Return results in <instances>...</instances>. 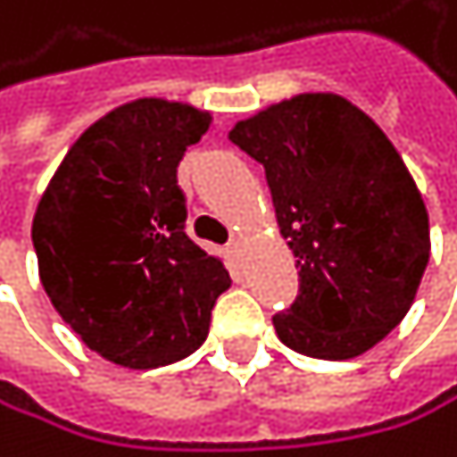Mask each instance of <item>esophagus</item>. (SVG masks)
Returning <instances> with one entry per match:
<instances>
[{
	"mask_svg": "<svg viewBox=\"0 0 457 457\" xmlns=\"http://www.w3.org/2000/svg\"><path fill=\"white\" fill-rule=\"evenodd\" d=\"M227 255H230L233 261H241V255H244V244H241L238 238H233L230 244H227Z\"/></svg>",
	"mask_w": 457,
	"mask_h": 457,
	"instance_id": "1",
	"label": "esophagus"
}]
</instances>
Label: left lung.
Masks as SVG:
<instances>
[{"instance_id":"1","label":"left lung","mask_w":457,"mask_h":457,"mask_svg":"<svg viewBox=\"0 0 457 457\" xmlns=\"http://www.w3.org/2000/svg\"><path fill=\"white\" fill-rule=\"evenodd\" d=\"M230 140L263 165L300 289L272 317L280 343L353 360L413 306L430 261V219L385 131L351 100L306 92L236 123Z\"/></svg>"}]
</instances>
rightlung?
<instances>
[{
  "instance_id": "right-lung-1",
  "label": "right lung",
  "mask_w": 457,
  "mask_h": 457,
  "mask_svg": "<svg viewBox=\"0 0 457 457\" xmlns=\"http://www.w3.org/2000/svg\"><path fill=\"white\" fill-rule=\"evenodd\" d=\"M210 114L162 97L112 109L72 143L36 207L41 287L104 360L148 370L207 337L230 272L185 233L177 165Z\"/></svg>"
}]
</instances>
